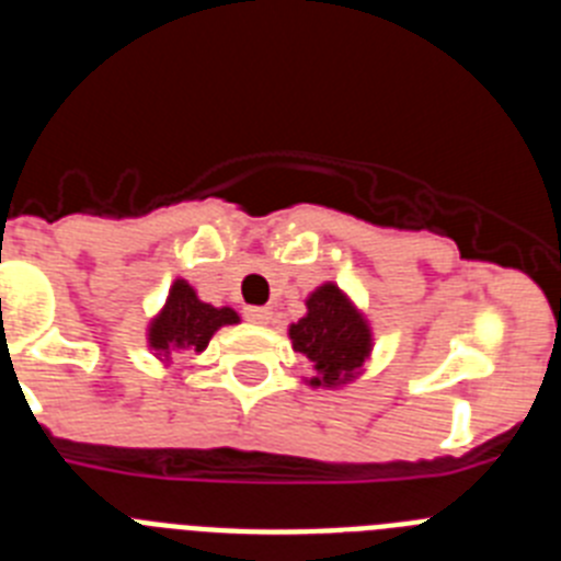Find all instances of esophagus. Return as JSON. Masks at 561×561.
<instances>
[{
    "instance_id": "esophagus-1",
    "label": "esophagus",
    "mask_w": 561,
    "mask_h": 561,
    "mask_svg": "<svg viewBox=\"0 0 561 561\" xmlns=\"http://www.w3.org/2000/svg\"><path fill=\"white\" fill-rule=\"evenodd\" d=\"M244 317L250 320V323L264 325V323H270V320H272V311L264 309V306H247Z\"/></svg>"
}]
</instances>
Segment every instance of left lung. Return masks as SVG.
Instances as JSON below:
<instances>
[{"instance_id": "left-lung-1", "label": "left lung", "mask_w": 561, "mask_h": 561, "mask_svg": "<svg viewBox=\"0 0 561 561\" xmlns=\"http://www.w3.org/2000/svg\"><path fill=\"white\" fill-rule=\"evenodd\" d=\"M309 314L289 329L291 348L314 362V388H336L354 379L370 354V331L340 286L325 284L306 300Z\"/></svg>"}]
</instances>
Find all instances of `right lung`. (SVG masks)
<instances>
[{"label":"right lung","instance_id":"1","mask_svg":"<svg viewBox=\"0 0 561 561\" xmlns=\"http://www.w3.org/2000/svg\"><path fill=\"white\" fill-rule=\"evenodd\" d=\"M232 323H238L236 311L202 304L187 280H176L168 291L165 309L148 329V342L153 351H160V356L173 351H205L210 336L221 325Z\"/></svg>","mask_w":561,"mask_h":561}]
</instances>
